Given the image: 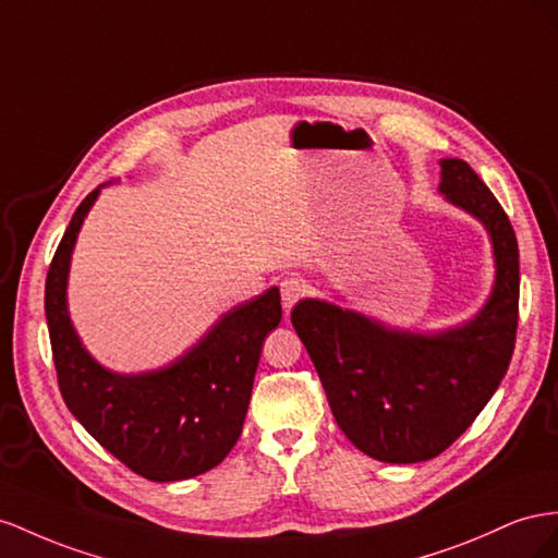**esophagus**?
I'll use <instances>...</instances> for the list:
<instances>
[{
	"label": "esophagus",
	"instance_id": "1",
	"mask_svg": "<svg viewBox=\"0 0 558 558\" xmlns=\"http://www.w3.org/2000/svg\"><path fill=\"white\" fill-rule=\"evenodd\" d=\"M304 294H306L304 280H299L296 276H288V278L280 280V296H282L284 311H290L299 299H304Z\"/></svg>",
	"mask_w": 558,
	"mask_h": 558
}]
</instances>
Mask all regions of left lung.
Masks as SVG:
<instances>
[{
    "instance_id": "8db88e82",
    "label": "left lung",
    "mask_w": 558,
    "mask_h": 558,
    "mask_svg": "<svg viewBox=\"0 0 558 558\" xmlns=\"http://www.w3.org/2000/svg\"><path fill=\"white\" fill-rule=\"evenodd\" d=\"M439 191L484 221L496 252V288L474 320L425 337L317 299L292 311L333 418L362 453L384 463H421L447 451L498 390L514 353L519 245L509 217L460 158L441 161Z\"/></svg>"
}]
</instances>
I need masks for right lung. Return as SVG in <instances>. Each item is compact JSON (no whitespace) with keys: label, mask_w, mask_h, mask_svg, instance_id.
<instances>
[{"label":"right lung","mask_w":558,"mask_h":558,"mask_svg":"<svg viewBox=\"0 0 558 558\" xmlns=\"http://www.w3.org/2000/svg\"><path fill=\"white\" fill-rule=\"evenodd\" d=\"M93 189L72 215L46 274V323L58 388L93 439L151 482H180L213 470L243 433L266 333L282 320L270 288L229 311L170 367L121 376L102 369L68 315V270L76 233L98 198Z\"/></svg>","instance_id":"obj_1"}]
</instances>
